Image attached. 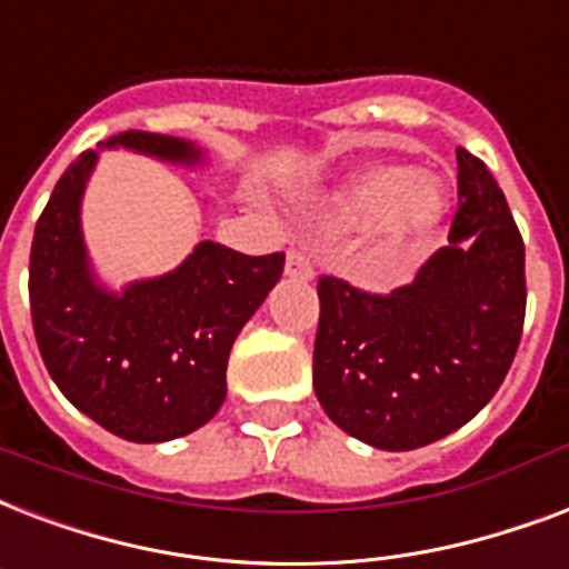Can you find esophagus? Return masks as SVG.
<instances>
[{
  "instance_id": "34e87169",
  "label": "esophagus",
  "mask_w": 569,
  "mask_h": 569,
  "mask_svg": "<svg viewBox=\"0 0 569 569\" xmlns=\"http://www.w3.org/2000/svg\"><path fill=\"white\" fill-rule=\"evenodd\" d=\"M284 272H288V279L308 281L315 276V267H311V258L302 249H290L288 261H284Z\"/></svg>"
}]
</instances>
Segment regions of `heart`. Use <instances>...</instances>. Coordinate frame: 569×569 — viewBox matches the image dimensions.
<instances>
[{
    "label": "heart",
    "instance_id": "heart-1",
    "mask_svg": "<svg viewBox=\"0 0 569 569\" xmlns=\"http://www.w3.org/2000/svg\"><path fill=\"white\" fill-rule=\"evenodd\" d=\"M329 210L345 224L380 222L382 243L395 252L436 228L445 213V187L409 166H373L335 189Z\"/></svg>",
    "mask_w": 569,
    "mask_h": 569
}]
</instances>
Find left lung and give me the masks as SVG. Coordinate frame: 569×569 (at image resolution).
I'll list each match as a JSON object with an SVG mask.
<instances>
[{
	"label": "left lung",
	"mask_w": 569,
	"mask_h": 569,
	"mask_svg": "<svg viewBox=\"0 0 569 569\" xmlns=\"http://www.w3.org/2000/svg\"><path fill=\"white\" fill-rule=\"evenodd\" d=\"M448 246L391 293L317 281L315 391L345 433L412 451L472 421L499 391L526 320V246L505 192L457 148Z\"/></svg>",
	"instance_id": "8db88e82"
}]
</instances>
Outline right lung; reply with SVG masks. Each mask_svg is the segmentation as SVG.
<instances>
[{"label": "right lung", "instance_id": "1", "mask_svg": "<svg viewBox=\"0 0 569 569\" xmlns=\"http://www.w3.org/2000/svg\"><path fill=\"white\" fill-rule=\"evenodd\" d=\"M127 148L174 166L204 162L174 136L127 130ZM97 151L79 153L34 224L29 302L38 350L61 395L127 442H169L207 425L249 317L276 288L284 254H243L204 240L178 270L109 290L88 261L79 207Z\"/></svg>", "mask_w": 569, "mask_h": 569}]
</instances>
